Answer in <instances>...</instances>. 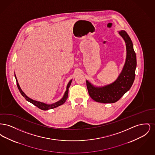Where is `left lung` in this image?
Listing matches in <instances>:
<instances>
[{
  "mask_svg": "<svg viewBox=\"0 0 155 155\" xmlns=\"http://www.w3.org/2000/svg\"><path fill=\"white\" fill-rule=\"evenodd\" d=\"M119 34L125 41L127 57L124 66L118 78L110 85L98 88L94 87L88 81H86L89 96L97 102H116L131 88L135 80L137 58L132 41L125 31H120Z\"/></svg>",
  "mask_w": 155,
  "mask_h": 155,
  "instance_id": "1",
  "label": "left lung"
}]
</instances>
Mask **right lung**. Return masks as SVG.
Instances as JSON below:
<instances>
[{
  "label": "right lung",
  "mask_w": 155,
  "mask_h": 155,
  "mask_svg": "<svg viewBox=\"0 0 155 155\" xmlns=\"http://www.w3.org/2000/svg\"><path fill=\"white\" fill-rule=\"evenodd\" d=\"M15 78L16 79V82H17V87L18 88V90L20 91V92L21 93V94L22 95V96L23 97H24V98L28 102H30V103H32L34 105L36 106L37 107H38L39 109H41V110H49V109H54L55 107H57L63 104V103H64V102H66V101L67 100V98L68 97V88L71 85V81L72 80L70 81L67 85V90L64 95L63 97L58 102H56V103H53L52 104H45L44 103H42V102H38L36 101H34V100H32L31 99H30V97H28V96H26L25 94L22 91V90L20 88V87L18 84V82L17 81V78H16V76L15 75Z\"/></svg>",
  "instance_id": "right-lung-1"
}]
</instances>
